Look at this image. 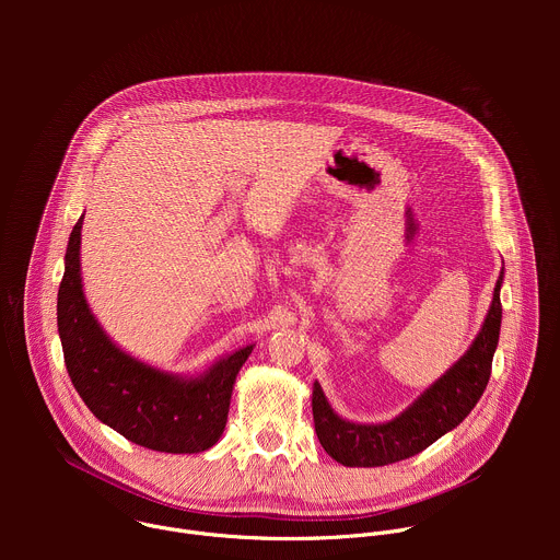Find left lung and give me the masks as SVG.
<instances>
[{"label": "left lung", "instance_id": "left-lung-1", "mask_svg": "<svg viewBox=\"0 0 560 560\" xmlns=\"http://www.w3.org/2000/svg\"><path fill=\"white\" fill-rule=\"evenodd\" d=\"M501 283L503 272L497 281L486 324L467 354L398 419L383 425L348 423L332 412L322 385L314 383V432L324 450L348 467H378L423 452L445 432L456 428L483 396L492 374L503 314Z\"/></svg>", "mask_w": 560, "mask_h": 560}]
</instances>
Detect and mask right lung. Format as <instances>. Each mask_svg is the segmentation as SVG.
<instances>
[{"label": "right lung", "instance_id": "right-lung-1", "mask_svg": "<svg viewBox=\"0 0 560 560\" xmlns=\"http://www.w3.org/2000/svg\"><path fill=\"white\" fill-rule=\"evenodd\" d=\"M74 223L66 270L57 294V328L68 376L89 410L128 441L156 452L192 454L212 447L223 434L234 378L253 346L212 365L201 378L184 381L124 354L102 332L82 292Z\"/></svg>", "mask_w": 560, "mask_h": 560}]
</instances>
